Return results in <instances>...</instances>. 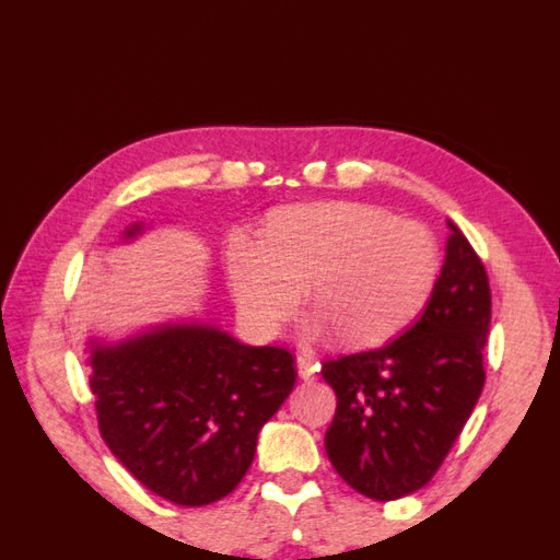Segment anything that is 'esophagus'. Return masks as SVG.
<instances>
[{"label": "esophagus", "mask_w": 560, "mask_h": 560, "mask_svg": "<svg viewBox=\"0 0 560 560\" xmlns=\"http://www.w3.org/2000/svg\"><path fill=\"white\" fill-rule=\"evenodd\" d=\"M295 366H299V376L303 381H315L317 371H320V364H317V361H313V359H308V357L295 359Z\"/></svg>", "instance_id": "1"}]
</instances>
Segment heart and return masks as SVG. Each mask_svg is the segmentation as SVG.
<instances>
[{
	"label": "heart",
	"mask_w": 560,
	"mask_h": 560,
	"mask_svg": "<svg viewBox=\"0 0 560 560\" xmlns=\"http://www.w3.org/2000/svg\"><path fill=\"white\" fill-rule=\"evenodd\" d=\"M225 269L237 313L259 337L277 335L308 289L315 337L378 347L427 311L442 277L430 225L361 201H320L273 211L261 240L235 230Z\"/></svg>",
	"instance_id": "b5f03b06"
}]
</instances>
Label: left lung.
I'll return each mask as SVG.
<instances>
[{
	"label": "left lung",
	"mask_w": 560,
	"mask_h": 560,
	"mask_svg": "<svg viewBox=\"0 0 560 560\" xmlns=\"http://www.w3.org/2000/svg\"><path fill=\"white\" fill-rule=\"evenodd\" d=\"M446 223L440 287L420 320L396 342L323 364L337 393L327 458L371 500H398L430 483L486 383L488 273L462 230Z\"/></svg>",
	"instance_id": "obj_1"
}]
</instances>
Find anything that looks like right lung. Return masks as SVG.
Returning <instances> with one entry per match:
<instances>
[{"mask_svg": "<svg viewBox=\"0 0 560 560\" xmlns=\"http://www.w3.org/2000/svg\"><path fill=\"white\" fill-rule=\"evenodd\" d=\"M142 233L136 223L126 240ZM98 432L155 495L182 508L225 498L257 434L295 383L291 352L249 347L203 323H167L124 342L90 339Z\"/></svg>", "mask_w": 560, "mask_h": 560, "instance_id": "obj_1", "label": "right lung"}]
</instances>
